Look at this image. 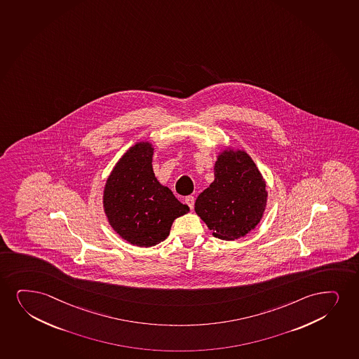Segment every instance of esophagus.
<instances>
[{
	"mask_svg": "<svg viewBox=\"0 0 359 359\" xmlns=\"http://www.w3.org/2000/svg\"><path fill=\"white\" fill-rule=\"evenodd\" d=\"M185 203L190 207V209L194 208V204H195V197L194 196H187L185 198Z\"/></svg>",
	"mask_w": 359,
	"mask_h": 359,
	"instance_id": "esophagus-1",
	"label": "esophagus"
}]
</instances>
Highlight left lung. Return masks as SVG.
Masks as SVG:
<instances>
[{"instance_id":"left-lung-1","label":"left lung","mask_w":359,"mask_h":359,"mask_svg":"<svg viewBox=\"0 0 359 359\" xmlns=\"http://www.w3.org/2000/svg\"><path fill=\"white\" fill-rule=\"evenodd\" d=\"M265 179L244 150L225 147L214 165V182L196 199L195 212L212 235L225 241L248 235L267 203Z\"/></svg>"}]
</instances>
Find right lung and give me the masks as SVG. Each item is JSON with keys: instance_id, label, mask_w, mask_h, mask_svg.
I'll use <instances>...</instances> for the list:
<instances>
[{"instance_id": "obj_1", "label": "right lung", "mask_w": 359, "mask_h": 359, "mask_svg": "<svg viewBox=\"0 0 359 359\" xmlns=\"http://www.w3.org/2000/svg\"><path fill=\"white\" fill-rule=\"evenodd\" d=\"M154 145L137 142L124 152L104 186L102 207L112 230L128 243L149 248L167 238L190 208L154 173Z\"/></svg>"}]
</instances>
